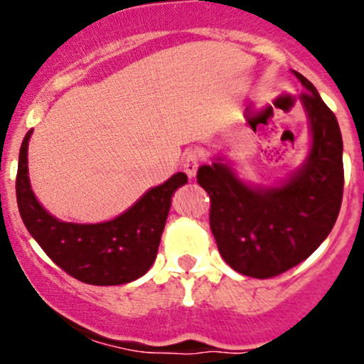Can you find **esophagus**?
<instances>
[{
  "instance_id": "esophagus-1",
  "label": "esophagus",
  "mask_w": 364,
  "mask_h": 364,
  "mask_svg": "<svg viewBox=\"0 0 364 364\" xmlns=\"http://www.w3.org/2000/svg\"><path fill=\"white\" fill-rule=\"evenodd\" d=\"M200 160H203V155H200V151H197V149H190V151L185 153V156H183V168H185V172L190 178L196 176L197 168H199L200 165Z\"/></svg>"
}]
</instances>
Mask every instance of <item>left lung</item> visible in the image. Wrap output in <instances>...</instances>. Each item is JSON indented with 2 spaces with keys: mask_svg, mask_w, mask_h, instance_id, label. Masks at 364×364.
<instances>
[{
  "mask_svg": "<svg viewBox=\"0 0 364 364\" xmlns=\"http://www.w3.org/2000/svg\"><path fill=\"white\" fill-rule=\"evenodd\" d=\"M294 75L306 90L299 100L311 132L310 153L299 171L277 188L248 186L220 161L197 172L211 199L209 225L220 255L252 278H273L308 259L331 232L343 197L338 121L314 84Z\"/></svg>",
  "mask_w": 364,
  "mask_h": 364,
  "instance_id": "obj_1",
  "label": "left lung"
}]
</instances>
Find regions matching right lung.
<instances>
[{
    "label": "right lung",
    "instance_id": "add662e5",
    "mask_svg": "<svg viewBox=\"0 0 364 364\" xmlns=\"http://www.w3.org/2000/svg\"><path fill=\"white\" fill-rule=\"evenodd\" d=\"M26 134L19 153L16 193L21 218L42 250L65 273L90 285H123L148 273L159 252L171 199L188 178L183 172L148 190L111 222L70 223L54 218L33 193L28 178Z\"/></svg>",
    "mask_w": 364,
    "mask_h": 364
}]
</instances>
